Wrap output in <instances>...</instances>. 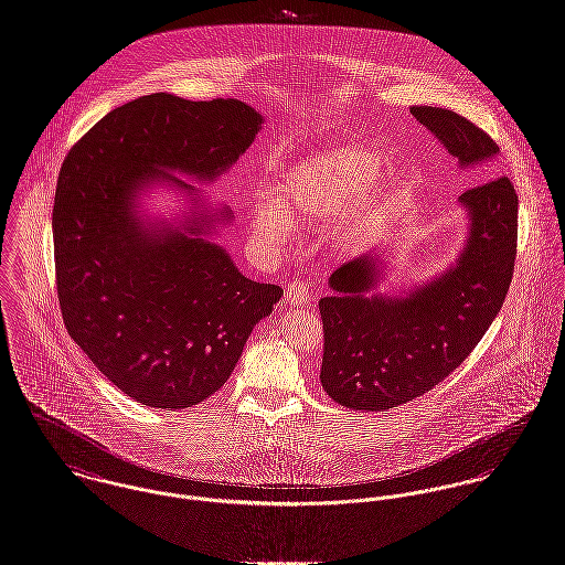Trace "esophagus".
Instances as JSON below:
<instances>
[{
  "instance_id": "1",
  "label": "esophagus",
  "mask_w": 565,
  "mask_h": 565,
  "mask_svg": "<svg viewBox=\"0 0 565 565\" xmlns=\"http://www.w3.org/2000/svg\"><path fill=\"white\" fill-rule=\"evenodd\" d=\"M285 300H287V305H291V307H302V305H307V285L300 282V280H294V282L287 287V291H285Z\"/></svg>"
}]
</instances>
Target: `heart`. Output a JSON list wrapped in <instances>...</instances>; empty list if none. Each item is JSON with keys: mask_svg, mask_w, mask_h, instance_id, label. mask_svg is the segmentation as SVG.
<instances>
[{"mask_svg": "<svg viewBox=\"0 0 565 565\" xmlns=\"http://www.w3.org/2000/svg\"><path fill=\"white\" fill-rule=\"evenodd\" d=\"M380 157L364 147H337L294 163L274 188L275 201L250 209V228L267 244H282L296 222L321 224L343 206H352L341 220L343 239H354L373 226L399 192V179L391 172L377 177Z\"/></svg>", "mask_w": 565, "mask_h": 565, "instance_id": "heart-1", "label": "heart"}]
</instances>
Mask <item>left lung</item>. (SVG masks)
<instances>
[{"label":"left lung","instance_id":"1","mask_svg":"<svg viewBox=\"0 0 565 565\" xmlns=\"http://www.w3.org/2000/svg\"><path fill=\"white\" fill-rule=\"evenodd\" d=\"M462 168L499 153L497 142L460 114L414 105ZM462 253L434 280L402 296L375 294L386 258L362 255L328 280L319 300L323 321L321 386L350 411L386 412L431 391L481 341L505 302L518 242V194L508 177L466 190Z\"/></svg>","mask_w":565,"mask_h":565}]
</instances>
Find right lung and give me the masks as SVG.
Segmentation results:
<instances>
[{"label":"right lung","instance_id":"add662e5","mask_svg":"<svg viewBox=\"0 0 565 565\" xmlns=\"http://www.w3.org/2000/svg\"><path fill=\"white\" fill-rule=\"evenodd\" d=\"M263 116L237 99L154 93L111 109L68 151L55 188L53 257L64 326L103 375L138 404L181 411L211 397L282 289L246 278L209 242L194 185L255 142ZM166 182L195 201L181 227L151 225L135 196Z\"/></svg>","mask_w":565,"mask_h":565}]
</instances>
